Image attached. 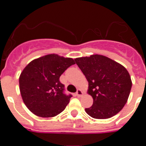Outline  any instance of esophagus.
<instances>
[{
    "label": "esophagus",
    "instance_id": "esophagus-1",
    "mask_svg": "<svg viewBox=\"0 0 146 146\" xmlns=\"http://www.w3.org/2000/svg\"><path fill=\"white\" fill-rule=\"evenodd\" d=\"M82 94H83V93H82V91H81L80 89H78V90L77 91V92H76L75 95L77 96V97H80V96H82Z\"/></svg>",
    "mask_w": 146,
    "mask_h": 146
}]
</instances>
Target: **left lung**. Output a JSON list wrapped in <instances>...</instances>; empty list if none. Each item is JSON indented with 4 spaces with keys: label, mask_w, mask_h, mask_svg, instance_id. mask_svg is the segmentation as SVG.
Listing matches in <instances>:
<instances>
[{
    "label": "left lung",
    "mask_w": 146,
    "mask_h": 146,
    "mask_svg": "<svg viewBox=\"0 0 146 146\" xmlns=\"http://www.w3.org/2000/svg\"><path fill=\"white\" fill-rule=\"evenodd\" d=\"M88 81V94L93 105L86 112L96 119L111 118L121 111L127 102L131 80L126 68L100 55L74 59Z\"/></svg>",
    "instance_id": "obj_1"
}]
</instances>
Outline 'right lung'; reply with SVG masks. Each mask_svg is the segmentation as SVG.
Returning a JSON list of instances; mask_svg holds the SVG:
<instances>
[{
  "mask_svg": "<svg viewBox=\"0 0 146 146\" xmlns=\"http://www.w3.org/2000/svg\"><path fill=\"white\" fill-rule=\"evenodd\" d=\"M74 64L70 58L50 54L26 66L19 83L23 100L29 110L44 118L54 117L64 111L72 95L64 93L65 86L59 79Z\"/></svg>",
  "mask_w": 146,
  "mask_h": 146,
  "instance_id": "obj_1",
  "label": "right lung"
}]
</instances>
